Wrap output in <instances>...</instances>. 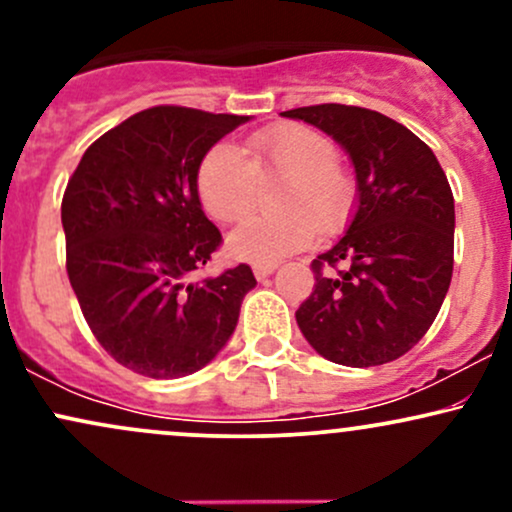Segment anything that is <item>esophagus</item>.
<instances>
[{"mask_svg":"<svg viewBox=\"0 0 512 512\" xmlns=\"http://www.w3.org/2000/svg\"><path fill=\"white\" fill-rule=\"evenodd\" d=\"M274 269H276L274 262H264V264H255V267H252V272H255L257 279H264V276L272 274Z\"/></svg>","mask_w":512,"mask_h":512,"instance_id":"34e87169","label":"esophagus"}]
</instances>
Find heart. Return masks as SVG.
I'll list each match as a JSON object with an SVG mask.
<instances>
[{"label": "heart", "instance_id": "b5f03b06", "mask_svg": "<svg viewBox=\"0 0 512 512\" xmlns=\"http://www.w3.org/2000/svg\"><path fill=\"white\" fill-rule=\"evenodd\" d=\"M245 158L219 142L202 156L195 187L214 221L236 223L255 207L260 180L284 178L274 216H252L228 236L231 255L248 262H276L313 245L317 233L334 236L351 219L356 204L354 175L339 163L337 146L320 129L284 122L248 137Z\"/></svg>", "mask_w": 512, "mask_h": 512}]
</instances>
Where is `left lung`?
Returning <instances> with one entry per match:
<instances>
[{"mask_svg": "<svg viewBox=\"0 0 512 512\" xmlns=\"http://www.w3.org/2000/svg\"><path fill=\"white\" fill-rule=\"evenodd\" d=\"M349 151L358 211L317 255L313 293L296 310L310 346L351 368L383 366L421 342L452 279L455 199L436 154L383 113L322 103L286 110Z\"/></svg>", "mask_w": 512, "mask_h": 512, "instance_id": "obj_1", "label": "left lung"}]
</instances>
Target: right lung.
Wrapping results in <instances>:
<instances>
[{"instance_id":"right-lung-1","label":"right lung","mask_w":512,"mask_h":512,"mask_svg":"<svg viewBox=\"0 0 512 512\" xmlns=\"http://www.w3.org/2000/svg\"><path fill=\"white\" fill-rule=\"evenodd\" d=\"M245 120L154 105L98 137L67 182L69 284L98 344L146 378L207 366L257 284L250 264L192 281L223 243L199 204L197 166Z\"/></svg>"}]
</instances>
